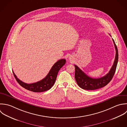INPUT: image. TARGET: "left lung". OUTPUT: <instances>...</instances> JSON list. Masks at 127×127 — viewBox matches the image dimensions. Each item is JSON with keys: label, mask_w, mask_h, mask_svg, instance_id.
Wrapping results in <instances>:
<instances>
[{"label": "left lung", "mask_w": 127, "mask_h": 127, "mask_svg": "<svg viewBox=\"0 0 127 127\" xmlns=\"http://www.w3.org/2000/svg\"><path fill=\"white\" fill-rule=\"evenodd\" d=\"M112 39L116 50V56L113 65H112L109 73L106 75L99 78H92L87 76L77 65H75V78L78 85L81 88L86 90H97L107 85L112 79L116 71L118 60V49L114 39Z\"/></svg>", "instance_id": "8db88e82"}]
</instances>
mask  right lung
Instances as JSON below:
<instances>
[{
	"label": "right lung",
	"mask_w": 127,
	"mask_h": 127,
	"mask_svg": "<svg viewBox=\"0 0 127 127\" xmlns=\"http://www.w3.org/2000/svg\"><path fill=\"white\" fill-rule=\"evenodd\" d=\"M66 63V60L61 59L57 61L52 67L47 76L42 80L32 84H26L17 78L14 72V76L20 86L25 89L35 93L45 92L50 89L54 85L58 73L60 69Z\"/></svg>",
	"instance_id": "add662e5"
}]
</instances>
